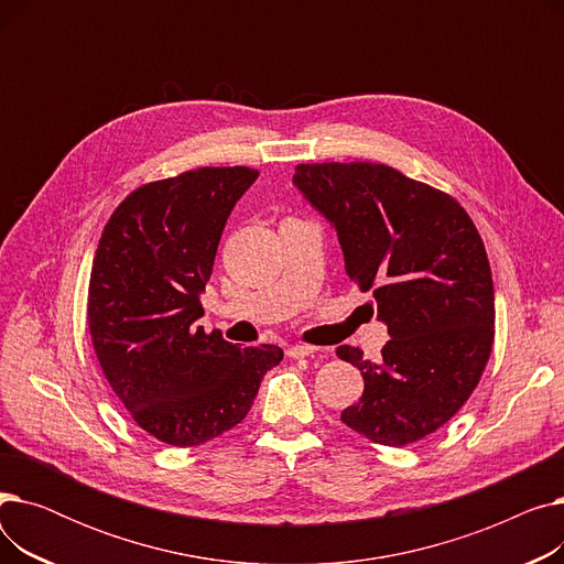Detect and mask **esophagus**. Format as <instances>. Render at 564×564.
<instances>
[{
	"label": "esophagus",
	"instance_id": "34e87169",
	"mask_svg": "<svg viewBox=\"0 0 564 564\" xmlns=\"http://www.w3.org/2000/svg\"><path fill=\"white\" fill-rule=\"evenodd\" d=\"M313 351H315V347H311V345H290L285 349V354H288L290 359H304V357H311Z\"/></svg>",
	"mask_w": 564,
	"mask_h": 564
}]
</instances>
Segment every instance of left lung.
<instances>
[{
  "label": "left lung",
  "mask_w": 564,
  "mask_h": 564,
  "mask_svg": "<svg viewBox=\"0 0 564 564\" xmlns=\"http://www.w3.org/2000/svg\"><path fill=\"white\" fill-rule=\"evenodd\" d=\"M294 185L327 217L345 272L372 292L391 340L379 361L340 345L364 395L340 421L379 446L446 425L480 383L494 347V281L482 237L457 198L375 162L300 164Z\"/></svg>",
  "instance_id": "left-lung-1"
}]
</instances>
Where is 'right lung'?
<instances>
[{
    "instance_id": "right-lung-1",
    "label": "right lung",
    "mask_w": 564,
    "mask_h": 564,
    "mask_svg": "<svg viewBox=\"0 0 564 564\" xmlns=\"http://www.w3.org/2000/svg\"><path fill=\"white\" fill-rule=\"evenodd\" d=\"M256 177L249 166H198L145 183L100 237L88 334L130 419L169 446H200L242 423L283 359L276 345L237 347L194 327L226 219Z\"/></svg>"
}]
</instances>
